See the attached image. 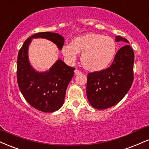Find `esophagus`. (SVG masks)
I'll return each instance as SVG.
<instances>
[{
    "instance_id": "1",
    "label": "esophagus",
    "mask_w": 149,
    "mask_h": 149,
    "mask_svg": "<svg viewBox=\"0 0 149 149\" xmlns=\"http://www.w3.org/2000/svg\"><path fill=\"white\" fill-rule=\"evenodd\" d=\"M81 72L78 70H74V74L75 75H79V74H81Z\"/></svg>"
}]
</instances>
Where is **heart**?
Masks as SVG:
<instances>
[{
	"label": "heart",
	"mask_w": 149,
	"mask_h": 149,
	"mask_svg": "<svg viewBox=\"0 0 149 149\" xmlns=\"http://www.w3.org/2000/svg\"><path fill=\"white\" fill-rule=\"evenodd\" d=\"M116 42L109 36L95 33H88L74 37L70 44L61 49L65 58L70 63L76 61L77 54H81L80 61L84 69L99 72L111 64L117 52Z\"/></svg>",
	"instance_id": "obj_1"
}]
</instances>
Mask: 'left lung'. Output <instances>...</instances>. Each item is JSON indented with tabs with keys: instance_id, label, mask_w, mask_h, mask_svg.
Returning a JSON list of instances; mask_svg holds the SVG:
<instances>
[{
	"instance_id": "left-lung-1",
	"label": "left lung",
	"mask_w": 149,
	"mask_h": 149,
	"mask_svg": "<svg viewBox=\"0 0 149 149\" xmlns=\"http://www.w3.org/2000/svg\"><path fill=\"white\" fill-rule=\"evenodd\" d=\"M115 41L127 45L117 52L109 68L88 74L87 97L91 105L97 109L116 105L126 95L133 81V50L122 37L116 36Z\"/></svg>"
}]
</instances>
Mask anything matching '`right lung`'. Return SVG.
Returning <instances> with one entry per match:
<instances>
[{"mask_svg": "<svg viewBox=\"0 0 149 149\" xmlns=\"http://www.w3.org/2000/svg\"><path fill=\"white\" fill-rule=\"evenodd\" d=\"M37 38L49 40L56 45L59 50L64 45V38L56 33L42 32L29 37L18 54L17 82L19 90L30 105L43 112H53L63 104L66 89L75 69L58 59L47 70H36L30 63L29 48L32 40Z\"/></svg>", "mask_w": 149, "mask_h": 149, "instance_id": "add662e5", "label": "right lung"}]
</instances>
